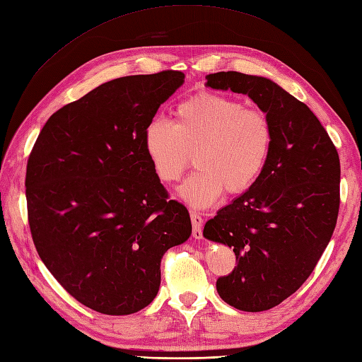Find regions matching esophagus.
<instances>
[{"instance_id": "1", "label": "esophagus", "mask_w": 362, "mask_h": 362, "mask_svg": "<svg viewBox=\"0 0 362 362\" xmlns=\"http://www.w3.org/2000/svg\"><path fill=\"white\" fill-rule=\"evenodd\" d=\"M191 221H192V237L200 240L203 237V230H202V225L203 220L202 217L197 214V212L191 211Z\"/></svg>"}]
</instances>
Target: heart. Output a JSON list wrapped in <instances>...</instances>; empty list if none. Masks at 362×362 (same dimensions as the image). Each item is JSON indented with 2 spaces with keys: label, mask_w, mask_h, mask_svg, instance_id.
<instances>
[{
  "label": "heart",
  "mask_w": 362,
  "mask_h": 362,
  "mask_svg": "<svg viewBox=\"0 0 362 362\" xmlns=\"http://www.w3.org/2000/svg\"><path fill=\"white\" fill-rule=\"evenodd\" d=\"M271 120L243 102L199 93L174 110V124L154 117L142 133L145 154L157 179L177 182L196 153L199 168L179 188L182 200L209 206L228 194L247 191L260 177L272 150Z\"/></svg>",
  "instance_id": "obj_1"
}]
</instances>
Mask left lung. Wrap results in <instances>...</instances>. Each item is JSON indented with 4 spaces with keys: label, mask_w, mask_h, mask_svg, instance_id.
<instances>
[{
    "label": "left lung",
    "mask_w": 362,
    "mask_h": 362,
    "mask_svg": "<svg viewBox=\"0 0 362 362\" xmlns=\"http://www.w3.org/2000/svg\"><path fill=\"white\" fill-rule=\"evenodd\" d=\"M206 87L251 98L272 125L260 177L214 218L203 237L234 249L217 280L220 298L245 312L272 309L301 287L327 247L339 209V157L310 108L274 81L220 71Z\"/></svg>",
    "instance_id": "1"
}]
</instances>
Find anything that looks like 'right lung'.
I'll use <instances>...</instances> for the list:
<instances>
[{
    "instance_id": "1",
    "label": "right lung",
    "mask_w": 362,
    "mask_h": 362,
    "mask_svg": "<svg viewBox=\"0 0 362 362\" xmlns=\"http://www.w3.org/2000/svg\"><path fill=\"white\" fill-rule=\"evenodd\" d=\"M166 70L108 81L45 122L27 162L25 197L42 263L71 296L105 315L146 308L160 260L191 235L142 144L146 124L183 86Z\"/></svg>"
}]
</instances>
